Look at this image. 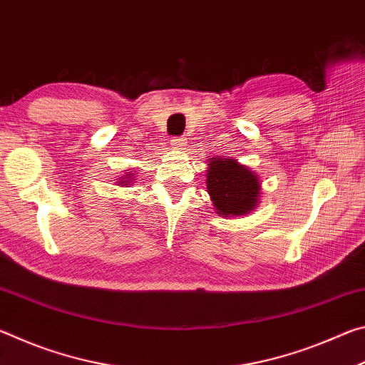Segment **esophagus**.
<instances>
[{"label": "esophagus", "mask_w": 365, "mask_h": 365, "mask_svg": "<svg viewBox=\"0 0 365 365\" xmlns=\"http://www.w3.org/2000/svg\"><path fill=\"white\" fill-rule=\"evenodd\" d=\"M172 148H174V150H182L183 148V145H185V140L183 138H174L172 140Z\"/></svg>", "instance_id": "esophagus-1"}]
</instances>
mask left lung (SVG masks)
<instances>
[{
  "mask_svg": "<svg viewBox=\"0 0 365 365\" xmlns=\"http://www.w3.org/2000/svg\"><path fill=\"white\" fill-rule=\"evenodd\" d=\"M206 188L214 211L220 217H238L255 211L262 193V183L255 170L238 159L209 158Z\"/></svg>",
  "mask_w": 365,
  "mask_h": 365,
  "instance_id": "obj_1",
  "label": "left lung"
}]
</instances>
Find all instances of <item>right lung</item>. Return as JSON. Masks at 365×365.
<instances>
[{"label":"right lung","mask_w":365,"mask_h":365,"mask_svg":"<svg viewBox=\"0 0 365 365\" xmlns=\"http://www.w3.org/2000/svg\"><path fill=\"white\" fill-rule=\"evenodd\" d=\"M135 180H137V174H135L133 170H130V172H125V175L117 178V185H120V187H130Z\"/></svg>","instance_id":"right-lung-1"}]
</instances>
